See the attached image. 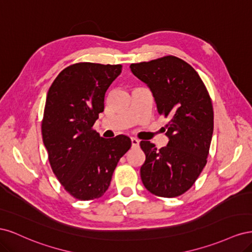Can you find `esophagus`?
Wrapping results in <instances>:
<instances>
[{
    "mask_svg": "<svg viewBox=\"0 0 252 252\" xmlns=\"http://www.w3.org/2000/svg\"><path fill=\"white\" fill-rule=\"evenodd\" d=\"M140 145V141L135 138H131V146L132 147H138Z\"/></svg>",
    "mask_w": 252,
    "mask_h": 252,
    "instance_id": "34e87169",
    "label": "esophagus"
}]
</instances>
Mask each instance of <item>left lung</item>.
<instances>
[{"label":"left lung","mask_w":252,"mask_h":252,"mask_svg":"<svg viewBox=\"0 0 252 252\" xmlns=\"http://www.w3.org/2000/svg\"><path fill=\"white\" fill-rule=\"evenodd\" d=\"M155 97L158 114L168 118L167 146L142 141L146 159L141 179L148 191L174 197L191 187L207 163L213 133V109L200 75L185 61L164 57L130 65Z\"/></svg>","instance_id":"8db88e82"}]
</instances>
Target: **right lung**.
Listing matches in <instances>:
<instances>
[{"label":"right lung","mask_w":252,"mask_h":252,"mask_svg":"<svg viewBox=\"0 0 252 252\" xmlns=\"http://www.w3.org/2000/svg\"><path fill=\"white\" fill-rule=\"evenodd\" d=\"M121 65L78 63L59 73L48 90L42 135L49 163L61 184L75 199L101 197L131 140L104 139L93 129L104 111L105 94Z\"/></svg>","instance_id":"add662e5"}]
</instances>
